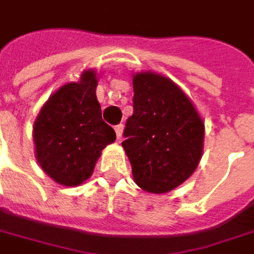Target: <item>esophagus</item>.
Returning <instances> with one entry per match:
<instances>
[{"label": "esophagus", "mask_w": 254, "mask_h": 254, "mask_svg": "<svg viewBox=\"0 0 254 254\" xmlns=\"http://www.w3.org/2000/svg\"><path fill=\"white\" fill-rule=\"evenodd\" d=\"M115 131H116V135H117V138L119 139L122 138V135H123V124H119V126H116Z\"/></svg>", "instance_id": "1"}]
</instances>
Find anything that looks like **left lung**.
<instances>
[{"mask_svg":"<svg viewBox=\"0 0 254 254\" xmlns=\"http://www.w3.org/2000/svg\"><path fill=\"white\" fill-rule=\"evenodd\" d=\"M134 112L122 142L134 182L163 194L193 175L202 156L204 122L194 103L171 78L152 71L132 72Z\"/></svg>","mask_w":254,"mask_h":254,"instance_id":"left-lung-1","label":"left lung"}]
</instances>
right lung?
Listing matches in <instances>:
<instances>
[{
    "mask_svg": "<svg viewBox=\"0 0 254 254\" xmlns=\"http://www.w3.org/2000/svg\"><path fill=\"white\" fill-rule=\"evenodd\" d=\"M98 78L89 68L76 82L60 86L33 124L36 161L61 186L75 187L88 180L102 151L116 141L115 130L102 119Z\"/></svg>",
    "mask_w": 254,
    "mask_h": 254,
    "instance_id": "obj_1",
    "label": "right lung"
}]
</instances>
